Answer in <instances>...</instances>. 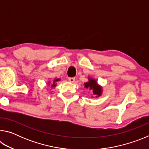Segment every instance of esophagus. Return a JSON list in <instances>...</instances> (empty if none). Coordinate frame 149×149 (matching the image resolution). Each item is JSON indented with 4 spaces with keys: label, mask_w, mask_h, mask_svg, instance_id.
I'll list each match as a JSON object with an SVG mask.
<instances>
[{
    "label": "esophagus",
    "mask_w": 149,
    "mask_h": 149,
    "mask_svg": "<svg viewBox=\"0 0 149 149\" xmlns=\"http://www.w3.org/2000/svg\"><path fill=\"white\" fill-rule=\"evenodd\" d=\"M69 81L71 83H74L75 82V77H70L69 78Z\"/></svg>",
    "instance_id": "34e87169"
}]
</instances>
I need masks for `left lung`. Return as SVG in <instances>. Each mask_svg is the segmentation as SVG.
<instances>
[{
    "label": "left lung",
    "mask_w": 149,
    "mask_h": 149,
    "mask_svg": "<svg viewBox=\"0 0 149 149\" xmlns=\"http://www.w3.org/2000/svg\"><path fill=\"white\" fill-rule=\"evenodd\" d=\"M84 85L85 87L86 88V89H89L91 90H92L93 95H97L96 97H98L101 95L102 91V87L98 85L97 81L95 79L89 77V81L85 83Z\"/></svg>",
    "instance_id": "1"
}]
</instances>
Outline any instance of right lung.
Returning a JSON list of instances; mask_svg holds the SVG:
<instances>
[{
    "label": "right lung",
    "mask_w": 149,
    "mask_h": 149,
    "mask_svg": "<svg viewBox=\"0 0 149 149\" xmlns=\"http://www.w3.org/2000/svg\"><path fill=\"white\" fill-rule=\"evenodd\" d=\"M60 79H54V81H53V84H52V85H51V87H54L55 86H56V84H55V83H56V81H59Z\"/></svg>",
    "instance_id": "add662e5"
}]
</instances>
